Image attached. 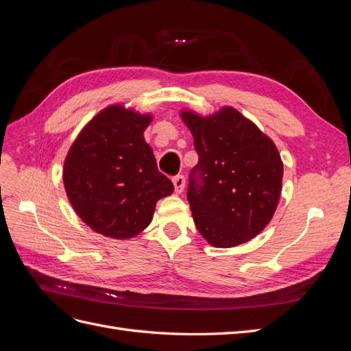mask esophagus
I'll return each mask as SVG.
<instances>
[{
    "label": "esophagus",
    "instance_id": "34e87169",
    "mask_svg": "<svg viewBox=\"0 0 351 351\" xmlns=\"http://www.w3.org/2000/svg\"><path fill=\"white\" fill-rule=\"evenodd\" d=\"M173 184H174V190H176V193H182L183 190H184V186H186V178H184V176H176L174 178H173Z\"/></svg>",
    "mask_w": 351,
    "mask_h": 351
}]
</instances>
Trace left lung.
<instances>
[{"label": "left lung", "instance_id": "left-lung-1", "mask_svg": "<svg viewBox=\"0 0 351 351\" xmlns=\"http://www.w3.org/2000/svg\"><path fill=\"white\" fill-rule=\"evenodd\" d=\"M199 162L189 178L187 200L202 236L215 247H234L269 224L282 186L277 146L237 110L209 117L182 111Z\"/></svg>", "mask_w": 351, "mask_h": 351}]
</instances>
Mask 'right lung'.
<instances>
[{
    "mask_svg": "<svg viewBox=\"0 0 351 351\" xmlns=\"http://www.w3.org/2000/svg\"><path fill=\"white\" fill-rule=\"evenodd\" d=\"M151 121V115L111 105L93 117L67 154V197L84 224L102 236H137L151 224L156 202L174 192L145 142Z\"/></svg>",
    "mask_w": 351,
    "mask_h": 351,
    "instance_id": "1",
    "label": "right lung"
}]
</instances>
